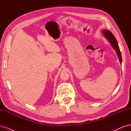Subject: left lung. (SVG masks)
Returning <instances> with one entry per match:
<instances>
[{"label":"left lung","instance_id":"obj_1","mask_svg":"<svg viewBox=\"0 0 131 131\" xmlns=\"http://www.w3.org/2000/svg\"><path fill=\"white\" fill-rule=\"evenodd\" d=\"M102 32L104 35L105 38L106 39H108L109 42H110V44L112 45L114 49L116 51L118 59H119L120 64H122V56H121L120 50L119 49V47H118V43H117V40L116 39V38H115L114 35L108 30L104 29L102 31Z\"/></svg>","mask_w":131,"mask_h":131}]
</instances>
